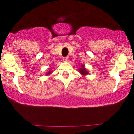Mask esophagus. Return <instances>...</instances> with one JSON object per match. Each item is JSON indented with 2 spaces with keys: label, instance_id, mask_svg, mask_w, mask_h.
I'll list each match as a JSON object with an SVG mask.
<instances>
[{
  "label": "esophagus",
  "instance_id": "1",
  "mask_svg": "<svg viewBox=\"0 0 134 134\" xmlns=\"http://www.w3.org/2000/svg\"><path fill=\"white\" fill-rule=\"evenodd\" d=\"M62 60H63L64 62H67V61H68V57H64V58H62Z\"/></svg>",
  "mask_w": 134,
  "mask_h": 134
}]
</instances>
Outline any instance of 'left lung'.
I'll return each instance as SVG.
<instances>
[{"label": "left lung", "instance_id": "8db88e82", "mask_svg": "<svg viewBox=\"0 0 134 134\" xmlns=\"http://www.w3.org/2000/svg\"><path fill=\"white\" fill-rule=\"evenodd\" d=\"M79 72L82 76H86L89 74L88 71H87V70H86V68L85 67V65L83 64L81 65V68H79Z\"/></svg>", "mask_w": 134, "mask_h": 134}]
</instances>
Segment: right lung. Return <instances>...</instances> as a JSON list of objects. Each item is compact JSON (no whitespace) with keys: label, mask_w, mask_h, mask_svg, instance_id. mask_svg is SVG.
<instances>
[{"label":"right lung","mask_w":134,"mask_h":134,"mask_svg":"<svg viewBox=\"0 0 134 134\" xmlns=\"http://www.w3.org/2000/svg\"><path fill=\"white\" fill-rule=\"evenodd\" d=\"M51 73H52V71H51L50 70H48V72H47L46 73V75H49V74H50Z\"/></svg>","instance_id":"obj_1"}]
</instances>
